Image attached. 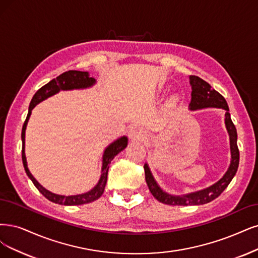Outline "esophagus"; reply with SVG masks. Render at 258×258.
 <instances>
[{"mask_svg":"<svg viewBox=\"0 0 258 258\" xmlns=\"http://www.w3.org/2000/svg\"><path fill=\"white\" fill-rule=\"evenodd\" d=\"M130 136L133 139H135V138L138 139V138H141L142 136H144V134H142V131L140 128H138L137 126H134L130 130Z\"/></svg>","mask_w":258,"mask_h":258,"instance_id":"1","label":"esophagus"}]
</instances>
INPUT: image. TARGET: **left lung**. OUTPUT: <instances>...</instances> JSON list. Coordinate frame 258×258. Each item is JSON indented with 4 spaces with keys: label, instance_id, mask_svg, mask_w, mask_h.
<instances>
[{
    "label": "left lung",
    "instance_id": "1",
    "mask_svg": "<svg viewBox=\"0 0 258 258\" xmlns=\"http://www.w3.org/2000/svg\"><path fill=\"white\" fill-rule=\"evenodd\" d=\"M190 86H191V101L189 104L190 110H197L207 107L221 108L225 110V127L230 136V149H231V164L224 175L207 188L198 190V191L189 192L186 195H171L166 192L165 190L157 184L156 179L152 174L149 165L145 164L146 182L150 189L151 194L157 201L167 205H203L212 202L213 200L220 196L224 189L231 183L235 176L238 165H239V150L237 147V131L232 122L230 110H228L227 103L222 95L212 88V86L199 76H189Z\"/></svg>",
    "mask_w": 258,
    "mask_h": 258
}]
</instances>
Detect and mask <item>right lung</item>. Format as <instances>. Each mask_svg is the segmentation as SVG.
Instances as JSON below:
<instances>
[{
    "label": "right lung",
    "mask_w": 258,
    "mask_h": 258,
    "mask_svg": "<svg viewBox=\"0 0 258 258\" xmlns=\"http://www.w3.org/2000/svg\"><path fill=\"white\" fill-rule=\"evenodd\" d=\"M95 83H97V81H95V79H93V78H90L89 72L75 71V70L67 71V72L60 74L59 76H57L56 79L52 80L51 82H49L46 85H44L43 87H41L39 90H38L34 94V97L30 104V107H28V113H27V117L25 119V122L23 124L22 133H21L23 166H24L27 176L32 179V182L36 186V188L39 190V191L47 200H49V201H51L53 203L73 206V205H82V204L91 203V202L95 201V200H98L103 195L105 186H106L109 164L111 163V160L114 158V156L118 155L120 152L123 151L127 146V141H128L127 137L122 136V137L114 140L113 142H111L110 145H108L106 147V149L104 150L103 157H102L101 176H100L98 184L95 185L92 189H90L89 191L80 194V195L62 196V195H57V194L51 192L50 190L45 189L42 185L38 183L37 179L30 172V170H28L26 156H25V131H26V126H27V122H28V120H30L32 110L34 109V107L37 104H39L40 102L46 100L47 98L52 97V95L58 93L59 91L90 88Z\"/></svg>",
    "instance_id": "right-lung-1"
}]
</instances>
